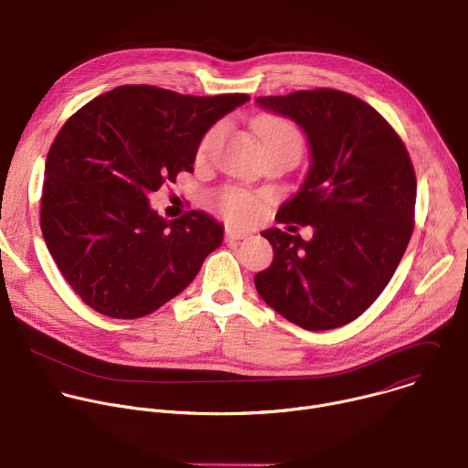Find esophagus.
I'll list each match as a JSON object with an SVG mask.
<instances>
[{
	"label": "esophagus",
	"instance_id": "esophagus-1",
	"mask_svg": "<svg viewBox=\"0 0 468 468\" xmlns=\"http://www.w3.org/2000/svg\"><path fill=\"white\" fill-rule=\"evenodd\" d=\"M251 233L246 231V229H235V228H228L226 229V240L228 242H233V240H242L246 237H250Z\"/></svg>",
	"mask_w": 468,
	"mask_h": 468
}]
</instances>
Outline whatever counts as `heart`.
Instances as JSON below:
<instances>
[{
  "mask_svg": "<svg viewBox=\"0 0 468 468\" xmlns=\"http://www.w3.org/2000/svg\"><path fill=\"white\" fill-rule=\"evenodd\" d=\"M220 131H222V123H215L213 127H209L204 133V137H202V141H199V146H197L199 157L209 152V148L220 135ZM255 131H257V137H259L262 148H283V150H291L296 154H300L303 148L302 131L292 122H289L285 118L261 116L255 122ZM217 204H218V209L233 222L251 220L261 209L259 197L242 188H228V190L220 192Z\"/></svg>",
  "mask_w": 468,
  "mask_h": 468,
  "instance_id": "1",
  "label": "heart"
}]
</instances>
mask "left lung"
Segmentation results:
<instances>
[{"instance_id": "left-lung-1", "label": "left lung", "mask_w": 468, "mask_h": 468, "mask_svg": "<svg viewBox=\"0 0 468 468\" xmlns=\"http://www.w3.org/2000/svg\"><path fill=\"white\" fill-rule=\"evenodd\" d=\"M259 107L292 118L307 135L311 166L276 220L313 228L303 240L278 228L259 296L289 322L335 329L363 314L390 282L415 228L417 177L392 125L363 100L335 89L259 96Z\"/></svg>"}]
</instances>
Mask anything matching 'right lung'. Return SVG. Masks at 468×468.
Listing matches in <instances>:
<instances>
[{
    "label": "right lung",
    "mask_w": 468,
    "mask_h": 468,
    "mask_svg": "<svg viewBox=\"0 0 468 468\" xmlns=\"http://www.w3.org/2000/svg\"><path fill=\"white\" fill-rule=\"evenodd\" d=\"M248 100L122 85L64 122L46 159L40 229L89 307L111 318L146 316L185 291L222 244L224 228L209 215L165 220L148 196L194 172L204 133Z\"/></svg>",
    "instance_id": "obj_1"
}]
</instances>
